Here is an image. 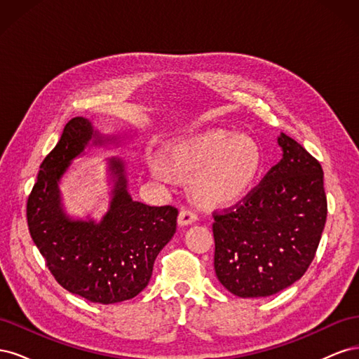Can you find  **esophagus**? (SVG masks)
<instances>
[{"label":"esophagus","instance_id":"34e87169","mask_svg":"<svg viewBox=\"0 0 359 359\" xmlns=\"http://www.w3.org/2000/svg\"><path fill=\"white\" fill-rule=\"evenodd\" d=\"M198 220V214L194 212L193 210L190 208H186V206H182V208L180 210V215H178V223L181 226H187V224H191L193 222Z\"/></svg>","mask_w":359,"mask_h":359}]
</instances>
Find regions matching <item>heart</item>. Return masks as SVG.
<instances>
[{
    "instance_id": "b5f03b06",
    "label": "heart",
    "mask_w": 359,
    "mask_h": 359,
    "mask_svg": "<svg viewBox=\"0 0 359 359\" xmlns=\"http://www.w3.org/2000/svg\"><path fill=\"white\" fill-rule=\"evenodd\" d=\"M166 161L173 170L194 173L198 196L220 205L241 198L252 186L260 166V151L253 139L215 130L170 147ZM151 170L158 180H169L165 168L153 165Z\"/></svg>"
}]
</instances>
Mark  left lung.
I'll list each match as a JSON object with an SVG mask.
<instances>
[{"label": "left lung", "mask_w": 359, "mask_h": 359, "mask_svg": "<svg viewBox=\"0 0 359 359\" xmlns=\"http://www.w3.org/2000/svg\"><path fill=\"white\" fill-rule=\"evenodd\" d=\"M283 158L235 205L212 211L214 269L241 298H262L299 280L316 256L328 203L320 163L281 133Z\"/></svg>", "instance_id": "8db88e82"}]
</instances>
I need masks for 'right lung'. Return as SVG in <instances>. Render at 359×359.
Returning <instances> with one entry per match:
<instances>
[{
	"label": "right lung",
	"instance_id": "1",
	"mask_svg": "<svg viewBox=\"0 0 359 359\" xmlns=\"http://www.w3.org/2000/svg\"><path fill=\"white\" fill-rule=\"evenodd\" d=\"M91 137L88 119L76 116L66 124L58 144L41 161L27 201V222L32 241L64 289L91 302L115 304L147 287L157 255L177 231L178 210L133 201L123 163L114 158L116 186L103 220L97 224L67 219L60 206L58 181Z\"/></svg>",
	"mask_w": 359,
	"mask_h": 359
}]
</instances>
